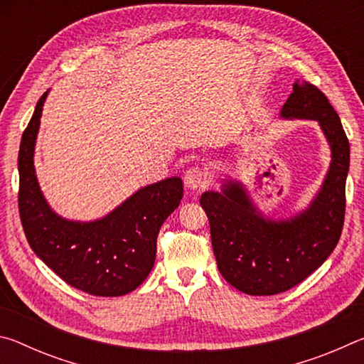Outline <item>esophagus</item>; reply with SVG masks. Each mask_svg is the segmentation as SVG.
<instances>
[{"instance_id":"esophagus-1","label":"esophagus","mask_w":364,"mask_h":364,"mask_svg":"<svg viewBox=\"0 0 364 364\" xmlns=\"http://www.w3.org/2000/svg\"><path fill=\"white\" fill-rule=\"evenodd\" d=\"M208 183H210V176H208L207 170H204L202 167H193L186 171L184 175V184L189 189H202L207 188Z\"/></svg>"}]
</instances>
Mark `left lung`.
I'll use <instances>...</instances> for the list:
<instances>
[{
	"mask_svg": "<svg viewBox=\"0 0 364 364\" xmlns=\"http://www.w3.org/2000/svg\"><path fill=\"white\" fill-rule=\"evenodd\" d=\"M281 117L316 120L331 146L329 171L310 207L289 220L264 218L234 181L200 197L220 273L249 295H274L300 284L332 254L343 228L350 144L337 112L321 90L297 80Z\"/></svg>",
	"mask_w": 364,
	"mask_h": 364,
	"instance_id": "1",
	"label": "left lung"
}]
</instances>
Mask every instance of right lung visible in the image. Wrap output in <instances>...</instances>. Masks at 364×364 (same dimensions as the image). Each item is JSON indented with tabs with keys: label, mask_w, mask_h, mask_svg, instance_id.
Wrapping results in <instances>:
<instances>
[{
	"label": "right lung",
	"mask_w": 364,
	"mask_h": 364,
	"mask_svg": "<svg viewBox=\"0 0 364 364\" xmlns=\"http://www.w3.org/2000/svg\"><path fill=\"white\" fill-rule=\"evenodd\" d=\"M48 91L36 102L19 149V213L30 247L67 284L97 297L136 289L154 267L160 226L180 205L181 178H167L134 193L107 217L70 221L51 210L33 167L36 133Z\"/></svg>",
	"instance_id": "right-lung-1"
}]
</instances>
